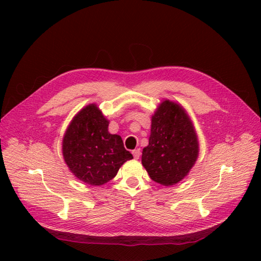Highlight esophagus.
Instances as JSON below:
<instances>
[{
    "instance_id": "1",
    "label": "esophagus",
    "mask_w": 261,
    "mask_h": 261,
    "mask_svg": "<svg viewBox=\"0 0 261 261\" xmlns=\"http://www.w3.org/2000/svg\"><path fill=\"white\" fill-rule=\"evenodd\" d=\"M140 149H135L134 151H132V154H134V157H135V159H139V157H140Z\"/></svg>"
}]
</instances>
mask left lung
Listing matches in <instances>:
<instances>
[{
	"label": "left lung",
	"instance_id": "1",
	"mask_svg": "<svg viewBox=\"0 0 261 261\" xmlns=\"http://www.w3.org/2000/svg\"><path fill=\"white\" fill-rule=\"evenodd\" d=\"M198 151L195 127L186 110L165 99L151 116L149 145L142 150L148 175L163 186L176 185L195 165Z\"/></svg>",
	"mask_w": 261,
	"mask_h": 261
}]
</instances>
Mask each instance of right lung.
<instances>
[{
  "instance_id": "1",
  "label": "right lung",
  "mask_w": 261,
  "mask_h": 261,
  "mask_svg": "<svg viewBox=\"0 0 261 261\" xmlns=\"http://www.w3.org/2000/svg\"><path fill=\"white\" fill-rule=\"evenodd\" d=\"M110 121L95 103L77 113L65 131L63 156L80 180L101 186L114 178L120 167L134 157L119 135L109 132Z\"/></svg>"
}]
</instances>
